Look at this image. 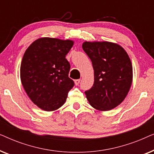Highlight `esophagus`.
I'll use <instances>...</instances> for the list:
<instances>
[{
    "label": "esophagus",
    "mask_w": 154,
    "mask_h": 154,
    "mask_svg": "<svg viewBox=\"0 0 154 154\" xmlns=\"http://www.w3.org/2000/svg\"><path fill=\"white\" fill-rule=\"evenodd\" d=\"M74 82H75V85H79V84L80 83V82H81V79H76V80H75Z\"/></svg>",
    "instance_id": "34e87169"
}]
</instances>
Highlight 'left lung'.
Wrapping results in <instances>:
<instances>
[{"instance_id": "obj_1", "label": "left lung", "mask_w": 154, "mask_h": 154, "mask_svg": "<svg viewBox=\"0 0 154 154\" xmlns=\"http://www.w3.org/2000/svg\"><path fill=\"white\" fill-rule=\"evenodd\" d=\"M83 49L94 69V84L85 92L94 109L110 111L121 104L132 83V66L127 52L118 43L85 41Z\"/></svg>"}]
</instances>
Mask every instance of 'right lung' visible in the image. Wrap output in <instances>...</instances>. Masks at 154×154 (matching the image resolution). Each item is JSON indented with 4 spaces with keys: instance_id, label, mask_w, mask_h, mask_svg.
Masks as SVG:
<instances>
[{
    "instance_id": "1",
    "label": "right lung",
    "mask_w": 154,
    "mask_h": 154,
    "mask_svg": "<svg viewBox=\"0 0 154 154\" xmlns=\"http://www.w3.org/2000/svg\"><path fill=\"white\" fill-rule=\"evenodd\" d=\"M73 43L72 40L43 37L33 41L24 52L21 82L30 100L42 110L60 108L74 85L69 78L70 64L66 59Z\"/></svg>"
}]
</instances>
